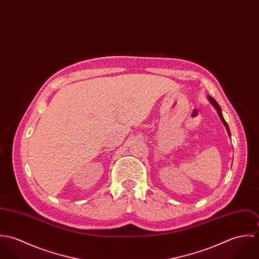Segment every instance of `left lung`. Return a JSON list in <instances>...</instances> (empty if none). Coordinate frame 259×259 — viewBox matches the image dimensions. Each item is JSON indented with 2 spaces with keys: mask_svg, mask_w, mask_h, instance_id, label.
I'll return each mask as SVG.
<instances>
[{
  "mask_svg": "<svg viewBox=\"0 0 259 259\" xmlns=\"http://www.w3.org/2000/svg\"><path fill=\"white\" fill-rule=\"evenodd\" d=\"M208 98V101H209V103L215 108V110L218 111V113H219V115H220V117H221V119H222V122H223V124L225 125V127H226V131H227V134H228V136L230 137L231 135H230V131H229V127H228V124L226 123V121L224 120V118H223V116H222V109H221V107H220V105L217 103V101L212 98V97H210V96H208L207 97Z\"/></svg>",
  "mask_w": 259,
  "mask_h": 259,
  "instance_id": "8db88e82",
  "label": "left lung"
}]
</instances>
